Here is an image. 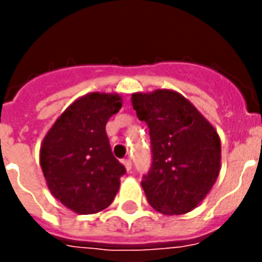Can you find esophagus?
<instances>
[{
    "label": "esophagus",
    "mask_w": 262,
    "mask_h": 262,
    "mask_svg": "<svg viewBox=\"0 0 262 262\" xmlns=\"http://www.w3.org/2000/svg\"><path fill=\"white\" fill-rule=\"evenodd\" d=\"M123 165H125V168L127 171H130L132 170V160H123Z\"/></svg>",
    "instance_id": "34e87169"
}]
</instances>
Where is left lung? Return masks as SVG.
Instances as JSON below:
<instances>
[{
	"label": "left lung",
	"mask_w": 262,
	"mask_h": 262,
	"mask_svg": "<svg viewBox=\"0 0 262 262\" xmlns=\"http://www.w3.org/2000/svg\"><path fill=\"white\" fill-rule=\"evenodd\" d=\"M132 105L150 129L153 163L142 181L148 203L163 214L191 212L219 177L217 132L187 98L172 90L135 92Z\"/></svg>",
	"instance_id": "obj_1"
}]
</instances>
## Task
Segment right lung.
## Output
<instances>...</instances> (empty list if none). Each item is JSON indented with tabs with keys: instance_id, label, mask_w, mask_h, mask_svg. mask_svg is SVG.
Segmentation results:
<instances>
[{
	"instance_id": "obj_1",
	"label": "right lung",
	"mask_w": 262,
	"mask_h": 262,
	"mask_svg": "<svg viewBox=\"0 0 262 262\" xmlns=\"http://www.w3.org/2000/svg\"><path fill=\"white\" fill-rule=\"evenodd\" d=\"M123 99L116 92L77 98L56 119L40 146L49 191L78 214L98 213L119 191L125 167L115 159L105 126Z\"/></svg>"
}]
</instances>
